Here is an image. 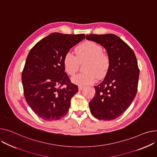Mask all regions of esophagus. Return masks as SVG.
Returning a JSON list of instances; mask_svg holds the SVG:
<instances>
[{
    "label": "esophagus",
    "instance_id": "1",
    "mask_svg": "<svg viewBox=\"0 0 157 157\" xmlns=\"http://www.w3.org/2000/svg\"><path fill=\"white\" fill-rule=\"evenodd\" d=\"M84 87H85V86H78V89H79V91H81V90H82L83 88H84Z\"/></svg>",
    "mask_w": 157,
    "mask_h": 157
}]
</instances>
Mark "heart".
Wrapping results in <instances>:
<instances>
[{
    "instance_id": "heart-1",
    "label": "heart",
    "mask_w": 157,
    "mask_h": 157,
    "mask_svg": "<svg viewBox=\"0 0 157 157\" xmlns=\"http://www.w3.org/2000/svg\"><path fill=\"white\" fill-rule=\"evenodd\" d=\"M76 57L68 52L66 54L63 64L66 72L69 75H74L78 71L79 62L86 60L83 66L85 72L72 78V82L83 86L95 82L97 78L100 79L105 76L110 67V58L103 53L101 47L93 41H88L79 45L75 50Z\"/></svg>"
}]
</instances>
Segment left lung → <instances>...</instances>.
Listing matches in <instances>:
<instances>
[{
  "instance_id": "obj_1",
  "label": "left lung",
  "mask_w": 157,
  "mask_h": 157,
  "mask_svg": "<svg viewBox=\"0 0 157 157\" xmlns=\"http://www.w3.org/2000/svg\"><path fill=\"white\" fill-rule=\"evenodd\" d=\"M86 38L105 48L110 62L105 79L94 86L96 93L89 103L90 111L99 120L116 119L128 109L136 95L140 75L136 57L131 47L116 35L92 34Z\"/></svg>"
}]
</instances>
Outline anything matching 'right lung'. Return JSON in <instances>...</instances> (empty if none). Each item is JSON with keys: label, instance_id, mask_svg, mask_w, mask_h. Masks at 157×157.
Returning a JSON list of instances; mask_svg holds the SVG:
<instances>
[{"label": "right lung", "instance_id": "1", "mask_svg": "<svg viewBox=\"0 0 157 157\" xmlns=\"http://www.w3.org/2000/svg\"><path fill=\"white\" fill-rule=\"evenodd\" d=\"M85 38L84 34L53 33L29 51L22 72V84L26 102L40 118L56 121L67 113L78 87L71 82L65 72L63 59L72 47Z\"/></svg>", "mask_w": 157, "mask_h": 157}]
</instances>
